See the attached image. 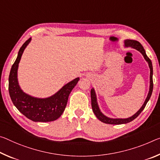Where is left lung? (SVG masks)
I'll use <instances>...</instances> for the list:
<instances>
[{"label":"left lung","mask_w":160,"mask_h":160,"mask_svg":"<svg viewBox=\"0 0 160 160\" xmlns=\"http://www.w3.org/2000/svg\"><path fill=\"white\" fill-rule=\"evenodd\" d=\"M125 46L128 47L130 46L132 48H135V49L138 50V51L140 52L142 54L144 58V59L147 60V62H148L149 64V69H150V86H149V91L148 93V97H147L145 101L143 104V105L142 106V108L139 109V110L137 112L135 115L133 116L130 117V118H127V119H112V118H109L108 117H106L103 115V114L100 112V109H99L98 102H97V98H96V95L95 92V90L92 88L90 92V95H91V105H92V108L93 110V112L95 113V116L97 117L98 119H99L101 122H102L106 124H110V125H121V124H126L132 121L133 120L138 117L139 114L142 112L145 106L147 105V103L150 98L152 93V90H153V80H152V75H153V68H152V61L148 57V55H146L145 50H144V48L142 47V45H141V43L137 40H125Z\"/></svg>","instance_id":"8db88e82"}]
</instances>
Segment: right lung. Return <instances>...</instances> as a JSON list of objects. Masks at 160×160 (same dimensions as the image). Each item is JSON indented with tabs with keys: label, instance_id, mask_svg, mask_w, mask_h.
<instances>
[{
	"label": "right lung",
	"instance_id": "obj_1",
	"mask_svg": "<svg viewBox=\"0 0 160 160\" xmlns=\"http://www.w3.org/2000/svg\"><path fill=\"white\" fill-rule=\"evenodd\" d=\"M31 38L20 48L16 61L12 65L9 75L8 90L13 105L26 118L34 122H51L59 118L67 105L68 97L80 78L68 82L51 97L40 99L31 97L22 91L18 82L17 71L22 52Z\"/></svg>",
	"mask_w": 160,
	"mask_h": 160
}]
</instances>
